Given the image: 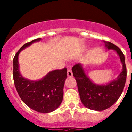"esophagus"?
Returning a JSON list of instances; mask_svg holds the SVG:
<instances>
[{
  "instance_id": "34e87169",
  "label": "esophagus",
  "mask_w": 132,
  "mask_h": 132,
  "mask_svg": "<svg viewBox=\"0 0 132 132\" xmlns=\"http://www.w3.org/2000/svg\"><path fill=\"white\" fill-rule=\"evenodd\" d=\"M67 75L69 77H73V73H72V71H71V70L70 68L68 69V71H67Z\"/></svg>"
}]
</instances>
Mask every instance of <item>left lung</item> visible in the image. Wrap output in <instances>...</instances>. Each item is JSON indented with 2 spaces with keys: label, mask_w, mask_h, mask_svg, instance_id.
<instances>
[{
  "label": "left lung",
  "mask_w": 132,
  "mask_h": 132,
  "mask_svg": "<svg viewBox=\"0 0 132 132\" xmlns=\"http://www.w3.org/2000/svg\"><path fill=\"white\" fill-rule=\"evenodd\" d=\"M103 42L108 50L113 49L116 51L123 64L122 71L116 79L106 85L95 84L85 73L81 64H76L72 68L81 102L86 107L98 111L105 110L117 102L122 94L126 79V68L123 53L114 44L109 41Z\"/></svg>",
  "instance_id": "1"
}]
</instances>
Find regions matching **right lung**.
<instances>
[{"mask_svg": "<svg viewBox=\"0 0 132 132\" xmlns=\"http://www.w3.org/2000/svg\"><path fill=\"white\" fill-rule=\"evenodd\" d=\"M40 40L41 38H38L27 43L15 54L13 59V79L20 97L28 107L38 112L49 113L57 109L62 102L67 69L64 68L50 71L38 81L26 79L19 71L18 59L21 50Z\"/></svg>", "mask_w": 132, "mask_h": 132, "instance_id": "right-lung-1", "label": "right lung"}]
</instances>
